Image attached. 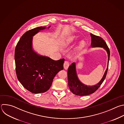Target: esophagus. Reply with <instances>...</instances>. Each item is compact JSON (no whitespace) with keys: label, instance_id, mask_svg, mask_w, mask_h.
<instances>
[{"label":"esophagus","instance_id":"34e87169","mask_svg":"<svg viewBox=\"0 0 124 124\" xmlns=\"http://www.w3.org/2000/svg\"><path fill=\"white\" fill-rule=\"evenodd\" d=\"M69 66H70L69 62L68 61H65V62L64 63V69L65 70H67L68 69Z\"/></svg>","mask_w":124,"mask_h":124}]
</instances>
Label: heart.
Returning <instances> with one entry per match:
<instances>
[{
	"instance_id": "b5f03b06",
	"label": "heart",
	"mask_w": 124,
	"mask_h": 124,
	"mask_svg": "<svg viewBox=\"0 0 124 124\" xmlns=\"http://www.w3.org/2000/svg\"><path fill=\"white\" fill-rule=\"evenodd\" d=\"M76 37L75 36H70L68 37L67 39L66 40V42H65V44L67 46L70 45V44H71V43H72L74 41H75V40L76 39ZM85 44V42L84 40H82L80 41V42L79 43V45L78 47V49H81L82 48H83Z\"/></svg>"
}]
</instances>
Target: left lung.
I'll return each instance as SVG.
<instances>
[{
  "label": "left lung",
  "mask_w": 124,
  "mask_h": 124,
  "mask_svg": "<svg viewBox=\"0 0 124 124\" xmlns=\"http://www.w3.org/2000/svg\"><path fill=\"white\" fill-rule=\"evenodd\" d=\"M92 38L91 46L92 47H102L106 50L108 54V67L105 71V72L100 81L95 85L91 86H87L82 83L78 79L75 69V63H72L70 66L68 70V85L70 91L76 95L85 96L91 94L96 91L100 87L101 84L104 81L107 73L108 67V62L110 57V51L105 41L103 39L98 36H96L92 33H91Z\"/></svg>",
  "instance_id": "1"
}]
</instances>
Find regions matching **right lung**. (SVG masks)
<instances>
[{
    "label": "right lung",
    "mask_w": 124,
    "mask_h": 124,
    "mask_svg": "<svg viewBox=\"0 0 124 124\" xmlns=\"http://www.w3.org/2000/svg\"><path fill=\"white\" fill-rule=\"evenodd\" d=\"M45 29V27H39L28 31L21 37L15 49L17 79L26 90L33 93L47 91L55 76L63 69L64 58L55 61L39 55L32 50V36Z\"/></svg>",
    "instance_id": "obj_1"
}]
</instances>
